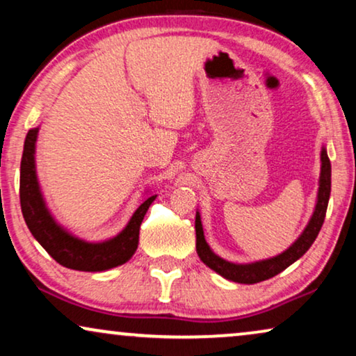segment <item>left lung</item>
Here are the masks:
<instances>
[{
	"instance_id": "obj_1",
	"label": "left lung",
	"mask_w": 356,
	"mask_h": 356,
	"mask_svg": "<svg viewBox=\"0 0 356 356\" xmlns=\"http://www.w3.org/2000/svg\"><path fill=\"white\" fill-rule=\"evenodd\" d=\"M321 178H319V191H318V202H316V209L313 217L301 233V236L291 245L289 250L282 252V254L270 257V259L252 262V264H233L228 262L217 254H213L211 248H209L206 238H204V230L201 217L199 212L196 213V251L197 256L207 267L216 270L225 279L232 282H238V284H257V282L267 280L270 277L280 274L286 267L298 261L306 251L313 245L316 236L323 227L325 211H327L329 196H330V160L327 157L325 149L321 150Z\"/></svg>"
}]
</instances>
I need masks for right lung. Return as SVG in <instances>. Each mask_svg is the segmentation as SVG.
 Returning a JSON list of instances; mask_svg holds the SVG:
<instances>
[{
	"mask_svg": "<svg viewBox=\"0 0 356 356\" xmlns=\"http://www.w3.org/2000/svg\"><path fill=\"white\" fill-rule=\"evenodd\" d=\"M38 128L27 133L21 160V209L24 220L33 238L40 243L58 264L67 269L100 272L124 264L138 250L139 228L150 204L157 196H150L140 204L123 232L104 243H87L72 236L53 220L38 188L35 173V140Z\"/></svg>",
	"mask_w": 356,
	"mask_h": 356,
	"instance_id": "obj_1",
	"label": "right lung"
}]
</instances>
